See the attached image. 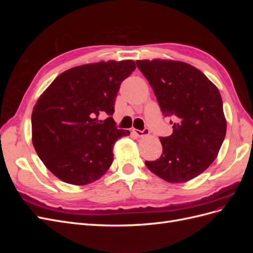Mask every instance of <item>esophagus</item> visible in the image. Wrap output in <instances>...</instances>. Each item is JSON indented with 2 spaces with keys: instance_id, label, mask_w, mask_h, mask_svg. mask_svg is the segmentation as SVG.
Listing matches in <instances>:
<instances>
[{
  "instance_id": "obj_1",
  "label": "esophagus",
  "mask_w": 253,
  "mask_h": 253,
  "mask_svg": "<svg viewBox=\"0 0 253 253\" xmlns=\"http://www.w3.org/2000/svg\"><path fill=\"white\" fill-rule=\"evenodd\" d=\"M132 132H133V134H135L136 136L143 137V136H147V135L150 134V129L145 127L144 129H142V131H140V129H135V128H133Z\"/></svg>"
}]
</instances>
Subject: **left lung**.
<instances>
[{
	"label": "left lung",
	"instance_id": "obj_1",
	"mask_svg": "<svg viewBox=\"0 0 253 253\" xmlns=\"http://www.w3.org/2000/svg\"><path fill=\"white\" fill-rule=\"evenodd\" d=\"M165 117H173V133L160 137L163 154L145 162L169 182H186L202 174L216 158L227 122L217 87L196 67L174 60H137Z\"/></svg>",
	"mask_w": 253,
	"mask_h": 253
}]
</instances>
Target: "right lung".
Segmentation results:
<instances>
[{
  "instance_id": "obj_1",
  "label": "right lung",
  "mask_w": 253,
  "mask_h": 253,
  "mask_svg": "<svg viewBox=\"0 0 253 253\" xmlns=\"http://www.w3.org/2000/svg\"><path fill=\"white\" fill-rule=\"evenodd\" d=\"M135 68L133 60L76 66L59 75L38 99L32 114L33 144L59 179L84 186L109 170L115 142L129 135L111 116L121 82ZM100 113L109 117L100 121Z\"/></svg>"
}]
</instances>
